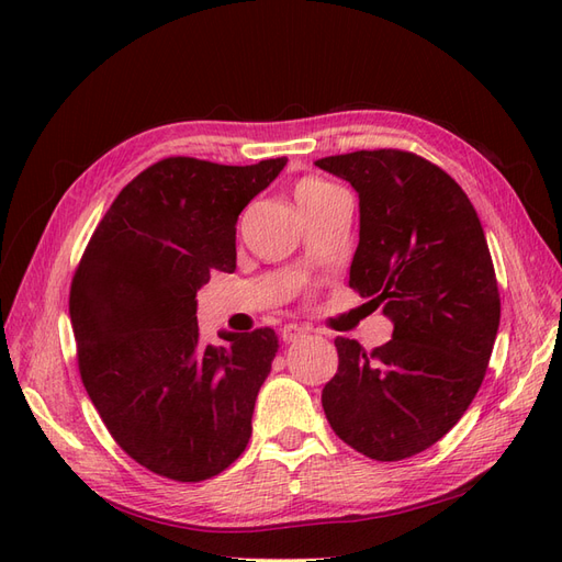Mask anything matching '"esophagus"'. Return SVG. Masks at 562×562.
I'll list each match as a JSON object with an SVG mask.
<instances>
[{
    "mask_svg": "<svg viewBox=\"0 0 562 562\" xmlns=\"http://www.w3.org/2000/svg\"><path fill=\"white\" fill-rule=\"evenodd\" d=\"M307 333L310 330L304 326H297V323H285V326L281 328V339H283V342L291 345V342H297V339H302Z\"/></svg>",
    "mask_w": 562,
    "mask_h": 562,
    "instance_id": "obj_1",
    "label": "esophagus"
}]
</instances>
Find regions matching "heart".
<instances>
[{"instance_id": "heart-1", "label": "heart", "mask_w": 562, "mask_h": 562, "mask_svg": "<svg viewBox=\"0 0 562 562\" xmlns=\"http://www.w3.org/2000/svg\"><path fill=\"white\" fill-rule=\"evenodd\" d=\"M330 187H333V184L323 182V180H316V178H304V180H300V182H297V187H295V199H297L300 206H304V203H310V201L318 199L323 192H328Z\"/></svg>"}]
</instances>
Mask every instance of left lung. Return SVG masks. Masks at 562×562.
I'll use <instances>...</instances> for the list:
<instances>
[{
  "label": "left lung",
  "instance_id": "obj_1",
  "mask_svg": "<svg viewBox=\"0 0 562 562\" xmlns=\"http://www.w3.org/2000/svg\"><path fill=\"white\" fill-rule=\"evenodd\" d=\"M359 192L349 285L394 321L366 351L337 337L321 403L333 431L378 462L431 448L481 389L499 328V288L469 196L443 168L403 149L316 161Z\"/></svg>",
  "mask_w": 562,
  "mask_h": 562
}]
</instances>
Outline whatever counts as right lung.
Returning <instances> with one entry per match:
<instances>
[{
	"instance_id": "right-lung-1",
	"label": "right lung",
	"mask_w": 562,
	"mask_h": 562,
	"mask_svg": "<svg viewBox=\"0 0 562 562\" xmlns=\"http://www.w3.org/2000/svg\"><path fill=\"white\" fill-rule=\"evenodd\" d=\"M285 161L151 164L112 201L72 277L81 382L116 446L164 479H213L248 446L279 337L203 342L196 291L236 269V220Z\"/></svg>"
}]
</instances>
